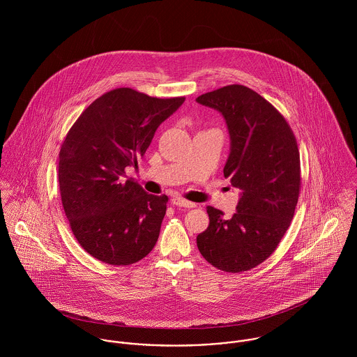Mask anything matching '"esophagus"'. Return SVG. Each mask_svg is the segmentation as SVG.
<instances>
[{
	"label": "esophagus",
	"mask_w": 357,
	"mask_h": 357,
	"mask_svg": "<svg viewBox=\"0 0 357 357\" xmlns=\"http://www.w3.org/2000/svg\"><path fill=\"white\" fill-rule=\"evenodd\" d=\"M172 204L174 206H180V207H187V208H192V207H197V204L187 201V199H183V198H173L172 199Z\"/></svg>",
	"instance_id": "34e87169"
}]
</instances>
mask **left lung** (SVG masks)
Listing matches in <instances>:
<instances>
[{
	"label": "left lung",
	"mask_w": 357,
	"mask_h": 357,
	"mask_svg": "<svg viewBox=\"0 0 357 357\" xmlns=\"http://www.w3.org/2000/svg\"><path fill=\"white\" fill-rule=\"evenodd\" d=\"M197 102L224 115L231 136L224 176L242 190L229 220L207 207L210 222L197 245L217 269L250 271L276 250L294 217L301 190L298 144L284 116L248 86L228 85Z\"/></svg>",
	"instance_id": "obj_1"
}]
</instances>
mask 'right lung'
<instances>
[{
  "label": "right lung",
  "mask_w": 357,
  "mask_h": 357,
  "mask_svg": "<svg viewBox=\"0 0 357 357\" xmlns=\"http://www.w3.org/2000/svg\"><path fill=\"white\" fill-rule=\"evenodd\" d=\"M184 100L116 88L86 107L70 128L59 153V187L70 228L88 255L125 266L153 250L169 198L122 177Z\"/></svg>",
  "instance_id": "right-lung-1"
}]
</instances>
